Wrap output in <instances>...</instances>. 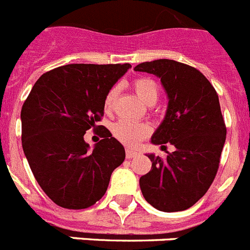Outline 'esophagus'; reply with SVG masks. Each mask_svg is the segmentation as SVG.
Returning <instances> with one entry per match:
<instances>
[{
    "label": "esophagus",
    "mask_w": 250,
    "mask_h": 250,
    "mask_svg": "<svg viewBox=\"0 0 250 250\" xmlns=\"http://www.w3.org/2000/svg\"><path fill=\"white\" fill-rule=\"evenodd\" d=\"M137 156H138V152H136V150H132V149L125 150V157H127L128 159L134 158V157H137Z\"/></svg>",
    "instance_id": "1"
}]
</instances>
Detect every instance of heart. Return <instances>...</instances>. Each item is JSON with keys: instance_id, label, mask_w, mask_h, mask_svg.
I'll return each mask as SVG.
<instances>
[{"instance_id": "1", "label": "heart", "mask_w": 250, "mask_h": 250, "mask_svg": "<svg viewBox=\"0 0 250 250\" xmlns=\"http://www.w3.org/2000/svg\"><path fill=\"white\" fill-rule=\"evenodd\" d=\"M133 88L136 91L137 96L141 98L146 104L153 105L157 102L159 96L158 86L153 80L147 77L137 78L133 82ZM117 93H118V87L114 86L107 92L104 98V108L108 111L113 107L114 101H116ZM114 137L123 145L134 147L143 138L150 133V127L146 123H134L129 121H118L114 123L112 127Z\"/></svg>"}]
</instances>
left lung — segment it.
<instances>
[{"label": "left lung", "mask_w": 250, "mask_h": 250, "mask_svg": "<svg viewBox=\"0 0 250 250\" xmlns=\"http://www.w3.org/2000/svg\"><path fill=\"white\" fill-rule=\"evenodd\" d=\"M134 71L161 78L168 105L150 142L175 148L166 158L148 153L152 168L139 178L142 194L162 212L186 210L206 194L219 167L227 134L219 98L203 73L177 61L143 62Z\"/></svg>", "instance_id": "left-lung-1"}]
</instances>
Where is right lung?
I'll return each mask as SVG.
<instances>
[{"mask_svg": "<svg viewBox=\"0 0 250 250\" xmlns=\"http://www.w3.org/2000/svg\"><path fill=\"white\" fill-rule=\"evenodd\" d=\"M130 67H58L38 78L24 101L22 148L36 181L57 206H93L104 195L112 172L125 161V148L107 128L92 149L83 137L100 122L105 94Z\"/></svg>", "mask_w": 250, "mask_h": 250, "instance_id": "obj_1", "label": "right lung"}]
</instances>
